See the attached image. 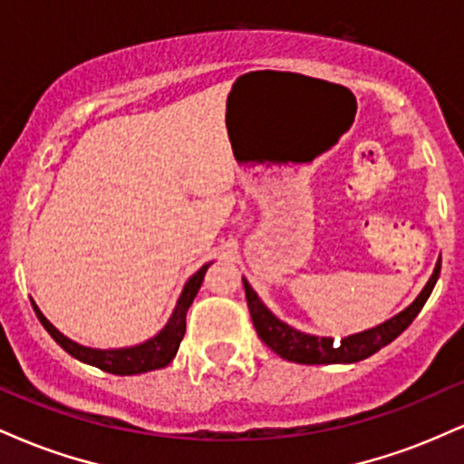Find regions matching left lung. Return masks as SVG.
Returning a JSON list of instances; mask_svg holds the SVG:
<instances>
[{
	"label": "left lung",
	"instance_id": "left-lung-1",
	"mask_svg": "<svg viewBox=\"0 0 464 464\" xmlns=\"http://www.w3.org/2000/svg\"><path fill=\"white\" fill-rule=\"evenodd\" d=\"M440 275V259L436 262V268L430 281L425 284L420 295L414 299L403 312H399L397 316H392L391 321L377 324V327L366 329V332L347 335L343 340L324 338V335H312L303 334L299 329L290 327V324L279 321L268 307L264 305L262 299L257 296V292L250 287L246 279L244 281V292H246L250 318H253L257 335L262 338V343L268 344L281 358L290 362H299V364H351V362H360L369 355L377 353L382 347L391 344L410 323L417 318L420 307L425 305V301L432 295L436 279Z\"/></svg>",
	"mask_w": 464,
	"mask_h": 464
}]
</instances>
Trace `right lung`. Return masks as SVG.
I'll return each mask as SVG.
<instances>
[{
  "label": "right lung",
  "mask_w": 464,
  "mask_h": 464,
  "mask_svg": "<svg viewBox=\"0 0 464 464\" xmlns=\"http://www.w3.org/2000/svg\"><path fill=\"white\" fill-rule=\"evenodd\" d=\"M207 268H209V264H205L198 273L189 276L188 284L183 287V292H180L172 316H169L168 324H165L161 332L154 335V338L146 340V343L135 344V347H126V349L82 347V344L73 343V340H69L67 335L58 332L54 324L44 316V312L36 307V303H32V307H34L36 316H39L41 324L47 329V334H50L52 338H54L56 343L61 344L69 355H72V358L84 362V364H92L100 371L113 372V375H140V372L163 369V366H168L169 362L174 360L180 340H183L185 335V316H188L189 305L194 303V296L198 295Z\"/></svg>",
  "instance_id": "obj_1"
}]
</instances>
